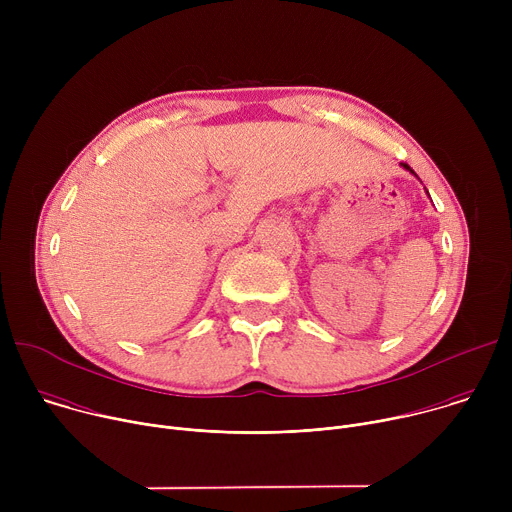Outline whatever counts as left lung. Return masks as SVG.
Returning a JSON list of instances; mask_svg holds the SVG:
<instances>
[{
    "mask_svg": "<svg viewBox=\"0 0 512 512\" xmlns=\"http://www.w3.org/2000/svg\"><path fill=\"white\" fill-rule=\"evenodd\" d=\"M403 168H407V170H409V172H413V170H411V168H409V166H407V164H403ZM413 174H415V172H413Z\"/></svg>",
    "mask_w": 512,
    "mask_h": 512,
    "instance_id": "left-lung-1",
    "label": "left lung"
}]
</instances>
